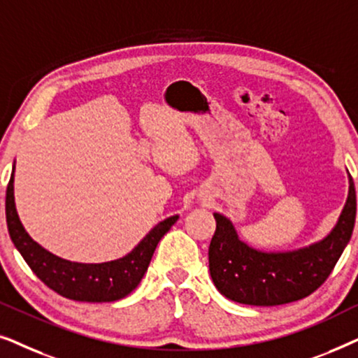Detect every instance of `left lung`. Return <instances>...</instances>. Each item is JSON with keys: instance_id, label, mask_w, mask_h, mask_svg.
Returning a JSON list of instances; mask_svg holds the SVG:
<instances>
[{"instance_id": "1", "label": "left lung", "mask_w": 358, "mask_h": 358, "mask_svg": "<svg viewBox=\"0 0 358 358\" xmlns=\"http://www.w3.org/2000/svg\"><path fill=\"white\" fill-rule=\"evenodd\" d=\"M357 195L349 174V195L341 217L321 241L293 251L267 252L241 241L231 220L213 213L217 229L208 248L215 287L228 300L252 306L298 301L317 290L344 252L354 231Z\"/></svg>"}]
</instances>
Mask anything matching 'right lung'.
<instances>
[{
	"mask_svg": "<svg viewBox=\"0 0 358 358\" xmlns=\"http://www.w3.org/2000/svg\"><path fill=\"white\" fill-rule=\"evenodd\" d=\"M179 215L159 222L127 256L101 264L71 262L47 251L24 229L14 203V168L6 189V223L11 241L32 272L58 295L75 301L106 303L125 298L138 287L159 239Z\"/></svg>",
	"mask_w": 358,
	"mask_h": 358,
	"instance_id": "add662e5",
	"label": "right lung"
}]
</instances>
